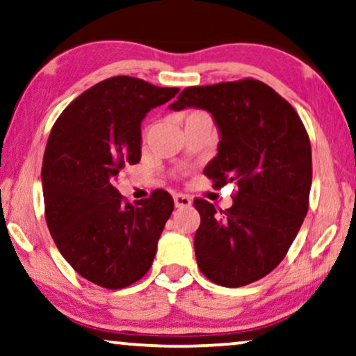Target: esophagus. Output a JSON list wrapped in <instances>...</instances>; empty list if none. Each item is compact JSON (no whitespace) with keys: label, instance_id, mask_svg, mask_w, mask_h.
<instances>
[{"label":"esophagus","instance_id":"1","mask_svg":"<svg viewBox=\"0 0 356 356\" xmlns=\"http://www.w3.org/2000/svg\"><path fill=\"white\" fill-rule=\"evenodd\" d=\"M174 205L177 208H186L192 205V198L188 195H184V193H175L174 195Z\"/></svg>","mask_w":356,"mask_h":356}]
</instances>
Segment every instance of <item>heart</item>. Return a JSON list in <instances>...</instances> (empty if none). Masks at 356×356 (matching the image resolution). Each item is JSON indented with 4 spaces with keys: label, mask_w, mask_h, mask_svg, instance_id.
<instances>
[{
    "label": "heart",
    "mask_w": 356,
    "mask_h": 356,
    "mask_svg": "<svg viewBox=\"0 0 356 356\" xmlns=\"http://www.w3.org/2000/svg\"><path fill=\"white\" fill-rule=\"evenodd\" d=\"M198 113H202L200 111H192V112H188L187 115H186V118H191V117H195V115H198Z\"/></svg>",
    "instance_id": "b5f03b06"
}]
</instances>
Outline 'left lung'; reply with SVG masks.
<instances>
[{"mask_svg":"<svg viewBox=\"0 0 356 356\" xmlns=\"http://www.w3.org/2000/svg\"><path fill=\"white\" fill-rule=\"evenodd\" d=\"M186 107L207 108L220 129L218 154L205 169L213 187L238 186L226 210L193 200L198 268L216 285H249L278 267L305 221L309 135L291 104L254 78L186 88L170 108Z\"/></svg>","mask_w":356,"mask_h":356,"instance_id":"left-lung-1","label":"left lung"}]
</instances>
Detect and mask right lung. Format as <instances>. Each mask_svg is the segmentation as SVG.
Wrapping results in <instances>:
<instances>
[{
  "label": "right lung",
  "instance_id": "1",
  "mask_svg": "<svg viewBox=\"0 0 356 356\" xmlns=\"http://www.w3.org/2000/svg\"><path fill=\"white\" fill-rule=\"evenodd\" d=\"M177 92L113 76L76 97L51 127L42 163L47 226L66 262L107 290L148 273L174 210L165 191L131 205L115 182L140 163L143 117Z\"/></svg>",
  "mask_w": 356,
  "mask_h": 356
}]
</instances>
